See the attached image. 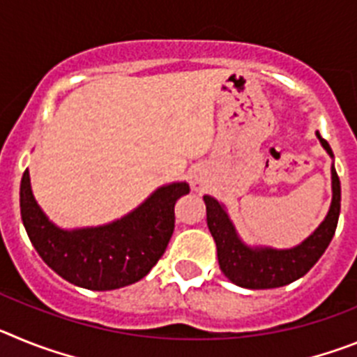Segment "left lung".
Here are the masks:
<instances>
[{
  "label": "left lung",
  "instance_id": "8db88e82",
  "mask_svg": "<svg viewBox=\"0 0 357 357\" xmlns=\"http://www.w3.org/2000/svg\"><path fill=\"white\" fill-rule=\"evenodd\" d=\"M317 137L331 159H334L329 143L321 139L320 132H317ZM331 178H333V200H331L329 213L324 218V222L314 229L313 234H309L304 241L291 248L247 245L239 238L225 206L220 204L216 198L204 195L207 227L216 243L218 263L227 279L236 286L247 289H270L280 288L304 277L329 247L334 230L338 225L342 185H340L338 173L334 169V162L331 166Z\"/></svg>",
  "mask_w": 357,
  "mask_h": 357
}]
</instances>
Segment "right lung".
Masks as SVG:
<instances>
[{
	"mask_svg": "<svg viewBox=\"0 0 357 357\" xmlns=\"http://www.w3.org/2000/svg\"><path fill=\"white\" fill-rule=\"evenodd\" d=\"M188 193V182L160 185L119 220L82 229H61L44 214L28 169L19 197L23 225L44 263L71 284L107 291L134 284L155 266L175 229V202Z\"/></svg>",
	"mask_w": 357,
	"mask_h": 357,
	"instance_id": "add662e5",
	"label": "right lung"
}]
</instances>
